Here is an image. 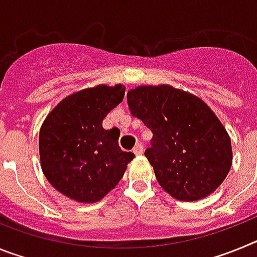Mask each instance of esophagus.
<instances>
[{
  "label": "esophagus",
  "instance_id": "34e87169",
  "mask_svg": "<svg viewBox=\"0 0 257 257\" xmlns=\"http://www.w3.org/2000/svg\"><path fill=\"white\" fill-rule=\"evenodd\" d=\"M134 153L136 154V156H140V154H143V151H144V147H143L142 143H138V144L134 147Z\"/></svg>",
  "mask_w": 257,
  "mask_h": 257
}]
</instances>
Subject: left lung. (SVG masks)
<instances>
[{"label": "left lung", "mask_w": 257, "mask_h": 257, "mask_svg": "<svg viewBox=\"0 0 257 257\" xmlns=\"http://www.w3.org/2000/svg\"><path fill=\"white\" fill-rule=\"evenodd\" d=\"M127 104L131 114L153 133L144 154L166 192L192 202L219 188L231 167V143L205 101L160 85L133 88Z\"/></svg>", "instance_id": "1"}]
</instances>
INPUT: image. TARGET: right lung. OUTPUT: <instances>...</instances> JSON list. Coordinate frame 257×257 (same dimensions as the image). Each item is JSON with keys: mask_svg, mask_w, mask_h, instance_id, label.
<instances>
[{"mask_svg": "<svg viewBox=\"0 0 257 257\" xmlns=\"http://www.w3.org/2000/svg\"><path fill=\"white\" fill-rule=\"evenodd\" d=\"M123 96L122 85H99L69 95L49 113L40 130L41 167L61 194L94 203L119 183L135 154L119 148V130H105L103 119Z\"/></svg>", "mask_w": 257, "mask_h": 257, "instance_id": "right-lung-1", "label": "right lung"}]
</instances>
